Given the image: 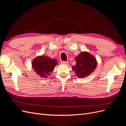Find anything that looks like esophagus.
<instances>
[{"instance_id":"34e87169","label":"esophagus","mask_w":126,"mask_h":126,"mask_svg":"<svg viewBox=\"0 0 126 126\" xmlns=\"http://www.w3.org/2000/svg\"><path fill=\"white\" fill-rule=\"evenodd\" d=\"M61 63H62V64H68V62H66V61H62V62H61Z\"/></svg>"}]
</instances>
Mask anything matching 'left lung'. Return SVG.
Wrapping results in <instances>:
<instances>
[{
    "instance_id": "8db88e82",
    "label": "left lung",
    "mask_w": 126,
    "mask_h": 126,
    "mask_svg": "<svg viewBox=\"0 0 126 126\" xmlns=\"http://www.w3.org/2000/svg\"><path fill=\"white\" fill-rule=\"evenodd\" d=\"M76 64L72 66V70L79 78L88 76L96 68L97 62L94 56L86 52H81L76 58Z\"/></svg>"
}]
</instances>
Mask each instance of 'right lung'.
I'll return each mask as SVG.
<instances>
[{"label":"right lung","mask_w":126,"mask_h":126,"mask_svg":"<svg viewBox=\"0 0 126 126\" xmlns=\"http://www.w3.org/2000/svg\"><path fill=\"white\" fill-rule=\"evenodd\" d=\"M57 64H58L57 60L45 56L37 57L32 63V67L36 73L45 78L51 74Z\"/></svg>","instance_id":"right-lung-1"}]
</instances>
